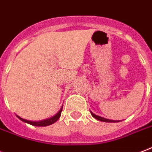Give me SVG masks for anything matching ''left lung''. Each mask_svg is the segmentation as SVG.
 <instances>
[{
	"label": "left lung",
	"instance_id": "obj_1",
	"mask_svg": "<svg viewBox=\"0 0 152 152\" xmlns=\"http://www.w3.org/2000/svg\"><path fill=\"white\" fill-rule=\"evenodd\" d=\"M91 115L95 118V119H96V120H99V121H103V122H108V123H115V122H119V120H108V119H105L104 117H101V116H99V115H95L94 113H92L91 112Z\"/></svg>",
	"mask_w": 152,
	"mask_h": 152
}]
</instances>
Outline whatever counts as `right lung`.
<instances>
[{"mask_svg": "<svg viewBox=\"0 0 152 152\" xmlns=\"http://www.w3.org/2000/svg\"><path fill=\"white\" fill-rule=\"evenodd\" d=\"M62 109H63V106L61 108V110L59 111L57 114L55 115L54 116L51 118H48V119H46V120H41V121H38V122H35V121H30V120H26L25 119H22L20 116L17 115V117L19 118L20 120L23 121V122L28 123V124H29L31 125H33V126H40V127H45V126H48V125H51L54 124L56 121H57L58 119L61 117V112H62Z\"/></svg>", "mask_w": 152, "mask_h": 152, "instance_id": "1", "label": "right lung"}]
</instances>
